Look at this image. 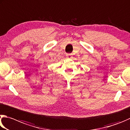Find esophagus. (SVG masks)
I'll return each instance as SVG.
<instances>
[{"instance_id": "34e87169", "label": "esophagus", "mask_w": 130, "mask_h": 130, "mask_svg": "<svg viewBox=\"0 0 130 130\" xmlns=\"http://www.w3.org/2000/svg\"><path fill=\"white\" fill-rule=\"evenodd\" d=\"M66 57L68 59H71L72 58V55L71 54H67L66 55Z\"/></svg>"}]
</instances>
